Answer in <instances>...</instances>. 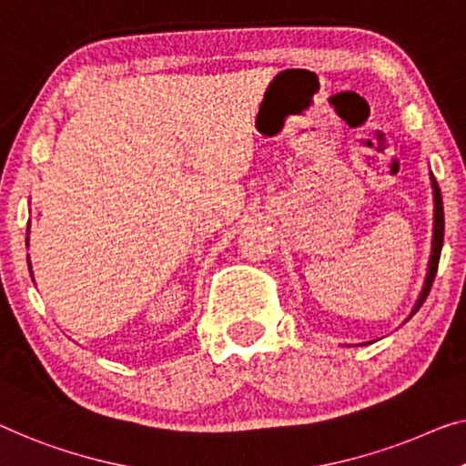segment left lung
<instances>
[{
	"label": "left lung",
	"instance_id": "8db88e82",
	"mask_svg": "<svg viewBox=\"0 0 466 466\" xmlns=\"http://www.w3.org/2000/svg\"><path fill=\"white\" fill-rule=\"evenodd\" d=\"M431 184H433V197H435V226H433V248H431V259H429V272H427V280L425 287H422V293L416 301L412 314L420 309V305L425 303L429 290H431V284L435 280L437 274V266H440V255H441V245H443V203H441V192L440 186H437L435 177L431 176Z\"/></svg>",
	"mask_w": 466,
	"mask_h": 466
}]
</instances>
